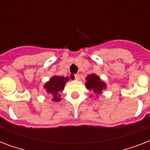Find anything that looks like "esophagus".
Here are the masks:
<instances>
[{
    "label": "esophagus",
    "instance_id": "1",
    "mask_svg": "<svg viewBox=\"0 0 150 150\" xmlns=\"http://www.w3.org/2000/svg\"><path fill=\"white\" fill-rule=\"evenodd\" d=\"M74 77H75V80L79 79V74H75V75H74Z\"/></svg>",
    "mask_w": 150,
    "mask_h": 150
}]
</instances>
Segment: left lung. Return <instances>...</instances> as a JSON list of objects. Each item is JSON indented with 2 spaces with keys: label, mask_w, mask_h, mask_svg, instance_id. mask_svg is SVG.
<instances>
[{
  "label": "left lung",
  "mask_w": 150,
  "mask_h": 150,
  "mask_svg": "<svg viewBox=\"0 0 150 150\" xmlns=\"http://www.w3.org/2000/svg\"><path fill=\"white\" fill-rule=\"evenodd\" d=\"M87 82L86 83V89L93 90L95 93H100L102 92V89L106 88V85L100 79L97 75L92 74L87 76Z\"/></svg>",
  "instance_id": "left-lung-1"
}]
</instances>
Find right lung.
I'll list each match as a JSON object with an SVG mask.
<instances>
[{
    "mask_svg": "<svg viewBox=\"0 0 150 150\" xmlns=\"http://www.w3.org/2000/svg\"><path fill=\"white\" fill-rule=\"evenodd\" d=\"M68 80V77H62V76H54L44 86L48 93L52 94L54 98L53 101H59L61 95L58 93L59 92L62 91L64 89V85Z\"/></svg>",
    "mask_w": 150,
    "mask_h": 150,
    "instance_id": "1",
    "label": "right lung"
}]
</instances>
